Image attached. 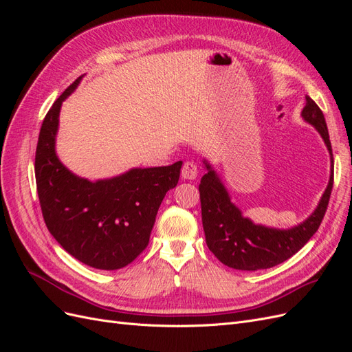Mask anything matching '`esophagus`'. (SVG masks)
<instances>
[{
    "instance_id": "esophagus-1",
    "label": "esophagus",
    "mask_w": 352,
    "mask_h": 352,
    "mask_svg": "<svg viewBox=\"0 0 352 352\" xmlns=\"http://www.w3.org/2000/svg\"><path fill=\"white\" fill-rule=\"evenodd\" d=\"M198 176V168L192 162H186L182 167V177L186 180H195Z\"/></svg>"
}]
</instances>
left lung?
Masks as SVG:
<instances>
[{
	"label": "left lung",
	"mask_w": 352,
	"mask_h": 352,
	"mask_svg": "<svg viewBox=\"0 0 352 352\" xmlns=\"http://www.w3.org/2000/svg\"><path fill=\"white\" fill-rule=\"evenodd\" d=\"M305 100L301 117L323 138L330 154V177L316 210L300 225L289 229L255 225L230 201L216 170L202 160L207 168L199 184L202 228L207 247L228 267L248 272L274 267L300 251L320 226L333 186V154L322 110L310 97Z\"/></svg>",
	"instance_id": "8db88e82"
}]
</instances>
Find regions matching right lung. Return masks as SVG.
I'll list each match as a JSON object with an SVG mask.
<instances>
[{"mask_svg": "<svg viewBox=\"0 0 352 352\" xmlns=\"http://www.w3.org/2000/svg\"><path fill=\"white\" fill-rule=\"evenodd\" d=\"M80 80L60 95L42 122L35 155L39 204L51 235L70 255L94 269L117 270L146 248L160 204L177 185L182 162L135 167L95 182L72 173L56 153V138L61 104Z\"/></svg>", "mask_w": 352, "mask_h": 352, "instance_id": "obj_1", "label": "right lung"}]
</instances>
